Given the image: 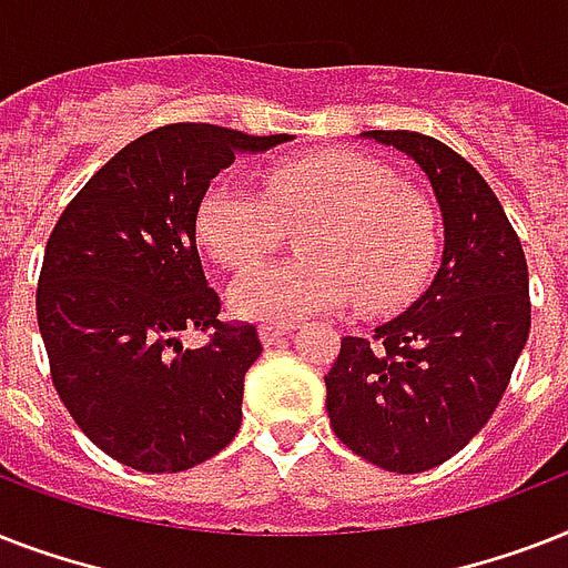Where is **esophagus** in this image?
I'll use <instances>...</instances> for the list:
<instances>
[{"instance_id":"esophagus-1","label":"esophagus","mask_w":568,"mask_h":568,"mask_svg":"<svg viewBox=\"0 0 568 568\" xmlns=\"http://www.w3.org/2000/svg\"><path fill=\"white\" fill-rule=\"evenodd\" d=\"M288 333V327H280V324H262L258 327V338H262V345H276L280 338Z\"/></svg>"}]
</instances>
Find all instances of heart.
I'll return each mask as SVG.
<instances>
[{
    "mask_svg": "<svg viewBox=\"0 0 568 568\" xmlns=\"http://www.w3.org/2000/svg\"><path fill=\"white\" fill-rule=\"evenodd\" d=\"M316 214L304 248L312 260L251 268L278 243L282 221ZM205 253L235 280V315L294 324L342 310L359 297L388 312L413 301L430 274L439 226L430 203L404 189L397 173L351 150L297 155L265 173V191L221 176L196 212Z\"/></svg>",
    "mask_w": 568,
    "mask_h": 568,
    "instance_id": "obj_1",
    "label": "heart"
}]
</instances>
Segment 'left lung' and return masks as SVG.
<instances>
[{"label":"left lung","mask_w":568,"mask_h":568,"mask_svg":"<svg viewBox=\"0 0 568 568\" xmlns=\"http://www.w3.org/2000/svg\"><path fill=\"white\" fill-rule=\"evenodd\" d=\"M413 159L442 209L445 250L427 292L374 329L345 336L324 377L327 415L374 466H442L493 418L530 333L528 262L486 180L448 144L418 132H363Z\"/></svg>","instance_id":"obj_1"}]
</instances>
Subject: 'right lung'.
<instances>
[{
  "label": "right lung",
  "instance_id": "1",
  "mask_svg": "<svg viewBox=\"0 0 568 568\" xmlns=\"http://www.w3.org/2000/svg\"><path fill=\"white\" fill-rule=\"evenodd\" d=\"M292 135L171 123L123 146L70 200L47 241L38 327L58 397L82 433L146 475L185 471L235 439L253 324L221 321L196 253L209 182L239 153ZM185 328L210 345L182 348Z\"/></svg>",
  "mask_w": 568,
  "mask_h": 568
}]
</instances>
